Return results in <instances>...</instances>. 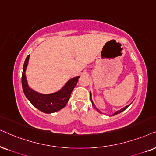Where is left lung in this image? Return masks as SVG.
Wrapping results in <instances>:
<instances>
[{"mask_svg": "<svg viewBox=\"0 0 156 156\" xmlns=\"http://www.w3.org/2000/svg\"><path fill=\"white\" fill-rule=\"evenodd\" d=\"M90 101H91L92 105H93V106H94V108H95V109H96V110H97V111H98V112H100V113H101V112H100V111H99V110H98V109H97V108H96V106H95V105H94V103H93V101H92V99H91V93H90ZM130 104H129V105H127V106H125V107H124V108H122V109H121L118 110V111H117V112H115V113H114L113 114H112V116H114V115H116V114H119V113H121V112H123V111H125V110L126 109H127V108L128 107V106H129V105H130ZM101 114H102V113H101Z\"/></svg>", "mask_w": 156, "mask_h": 156, "instance_id": "obj_1", "label": "left lung"}]
</instances>
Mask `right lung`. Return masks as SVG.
Wrapping results in <instances>:
<instances>
[{"mask_svg": "<svg viewBox=\"0 0 156 156\" xmlns=\"http://www.w3.org/2000/svg\"><path fill=\"white\" fill-rule=\"evenodd\" d=\"M29 60V55L27 57L23 64L22 78H21L22 88L26 97L34 107L44 113H54L62 109L68 102L73 90L76 87L80 76L75 77L69 80L63 87L58 91L48 94H40L31 89L27 83L26 70L28 66Z\"/></svg>", "mask_w": 156, "mask_h": 156, "instance_id": "right-lung-1", "label": "right lung"}]
</instances>
